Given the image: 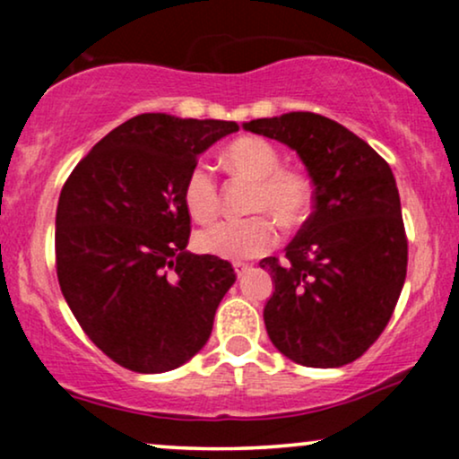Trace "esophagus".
Here are the masks:
<instances>
[{
	"mask_svg": "<svg viewBox=\"0 0 459 459\" xmlns=\"http://www.w3.org/2000/svg\"><path fill=\"white\" fill-rule=\"evenodd\" d=\"M250 270H252V265H247V263H235V273H237V278H241L246 272H250Z\"/></svg>",
	"mask_w": 459,
	"mask_h": 459,
	"instance_id": "esophagus-1",
	"label": "esophagus"
}]
</instances>
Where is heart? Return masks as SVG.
<instances>
[{"label":"heart","instance_id":"b5f03b06","mask_svg":"<svg viewBox=\"0 0 459 459\" xmlns=\"http://www.w3.org/2000/svg\"><path fill=\"white\" fill-rule=\"evenodd\" d=\"M226 160L241 175L255 178L252 212H265L282 226H296L310 212V183L293 170H281V155L270 142L241 138L226 151ZM183 203L198 222L213 218L218 212V183L213 168L207 161H196L189 168L183 183ZM196 247L204 255L220 259L244 261L261 256L276 241V224L264 213L241 220H218L196 233Z\"/></svg>","mask_w":459,"mask_h":459}]
</instances>
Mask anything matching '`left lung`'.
I'll return each instance as SVG.
<instances>
[{"mask_svg": "<svg viewBox=\"0 0 459 459\" xmlns=\"http://www.w3.org/2000/svg\"><path fill=\"white\" fill-rule=\"evenodd\" d=\"M287 144L307 166L315 212L273 278L263 319L276 350L304 367L354 362L386 328L408 267L402 203L386 161L343 125L313 112L244 123Z\"/></svg>", "mask_w": 459, "mask_h": 459, "instance_id": "8db88e82", "label": "left lung"}]
</instances>
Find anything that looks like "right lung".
Listing matches in <instances>:
<instances>
[{"instance_id": "1", "label": "right lung", "mask_w": 459, "mask_h": 459, "mask_svg": "<svg viewBox=\"0 0 459 459\" xmlns=\"http://www.w3.org/2000/svg\"><path fill=\"white\" fill-rule=\"evenodd\" d=\"M229 120L140 114L77 163L56 212L62 296L105 356L135 373L181 367L212 336L229 261L187 252L183 183Z\"/></svg>"}]
</instances>
